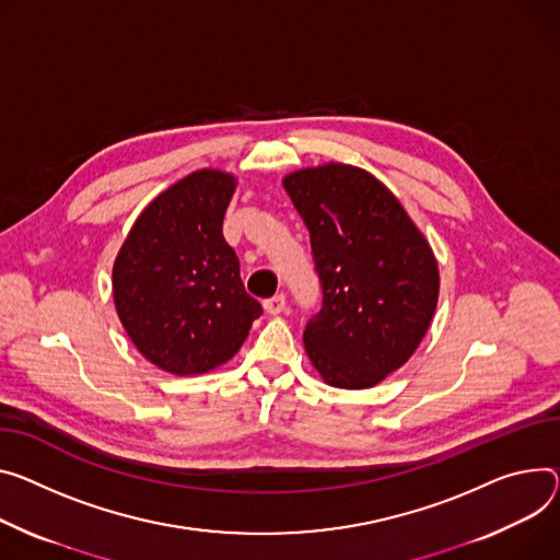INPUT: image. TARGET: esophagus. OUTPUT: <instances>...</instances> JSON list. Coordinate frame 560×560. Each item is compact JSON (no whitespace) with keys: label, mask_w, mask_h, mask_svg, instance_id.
Instances as JSON below:
<instances>
[{"label":"esophagus","mask_w":560,"mask_h":560,"mask_svg":"<svg viewBox=\"0 0 560 560\" xmlns=\"http://www.w3.org/2000/svg\"><path fill=\"white\" fill-rule=\"evenodd\" d=\"M264 308L268 315H279L285 311V294H275L264 301Z\"/></svg>","instance_id":"34e87169"}]
</instances>
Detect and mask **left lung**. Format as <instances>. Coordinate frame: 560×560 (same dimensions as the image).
<instances>
[{
    "label": "left lung",
    "instance_id": "8db88e82",
    "mask_svg": "<svg viewBox=\"0 0 560 560\" xmlns=\"http://www.w3.org/2000/svg\"><path fill=\"white\" fill-rule=\"evenodd\" d=\"M311 232L322 308L303 330L319 375L371 388L411 358L438 306L433 249L369 172L328 163L283 178Z\"/></svg>",
    "mask_w": 560,
    "mask_h": 560
}]
</instances>
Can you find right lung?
I'll use <instances>...</instances> for the list:
<instances>
[{
	"label": "right lung",
	"mask_w": 560,
	"mask_h": 560,
	"mask_svg": "<svg viewBox=\"0 0 560 560\" xmlns=\"http://www.w3.org/2000/svg\"><path fill=\"white\" fill-rule=\"evenodd\" d=\"M234 187L219 170L185 176L142 210L116 257L118 317L133 346L167 373L225 364L264 313L223 238Z\"/></svg>",
	"instance_id": "obj_1"
}]
</instances>
